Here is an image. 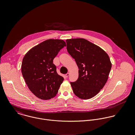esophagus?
Returning <instances> with one entry per match:
<instances>
[{
  "label": "esophagus",
  "mask_w": 135,
  "mask_h": 135,
  "mask_svg": "<svg viewBox=\"0 0 135 135\" xmlns=\"http://www.w3.org/2000/svg\"><path fill=\"white\" fill-rule=\"evenodd\" d=\"M69 75H70V73H66V74H65V77H69Z\"/></svg>",
  "instance_id": "esophagus-1"
}]
</instances>
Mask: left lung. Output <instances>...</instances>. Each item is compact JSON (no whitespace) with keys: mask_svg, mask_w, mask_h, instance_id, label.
Instances as JSON below:
<instances>
[{"mask_svg":"<svg viewBox=\"0 0 135 135\" xmlns=\"http://www.w3.org/2000/svg\"><path fill=\"white\" fill-rule=\"evenodd\" d=\"M68 53L75 59L78 78L70 82L74 94L82 99L96 96L108 79L112 64L108 54L100 47L83 38L67 39Z\"/></svg>","mask_w":135,"mask_h":135,"instance_id":"8db88e82","label":"left lung"}]
</instances>
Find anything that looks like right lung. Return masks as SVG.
I'll return each instance as SVG.
<instances>
[{"instance_id": "obj_1", "label": "right lung", "mask_w": 135, "mask_h": 135, "mask_svg": "<svg viewBox=\"0 0 135 135\" xmlns=\"http://www.w3.org/2000/svg\"><path fill=\"white\" fill-rule=\"evenodd\" d=\"M66 44L48 39L32 48L23 59L21 71L28 88L37 97L49 100L56 96L64 78L57 72L53 60Z\"/></svg>"}]
</instances>
